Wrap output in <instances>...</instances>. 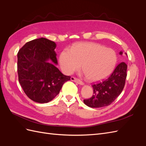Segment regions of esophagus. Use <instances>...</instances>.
Returning a JSON list of instances; mask_svg holds the SVG:
<instances>
[{"instance_id":"esophagus-1","label":"esophagus","mask_w":146,"mask_h":146,"mask_svg":"<svg viewBox=\"0 0 146 146\" xmlns=\"http://www.w3.org/2000/svg\"><path fill=\"white\" fill-rule=\"evenodd\" d=\"M71 80L76 82L78 84H79V85H84V83L81 80H80V79H78L77 78H76V77H71Z\"/></svg>"}]
</instances>
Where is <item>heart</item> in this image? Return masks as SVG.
<instances>
[{
	"mask_svg": "<svg viewBox=\"0 0 146 146\" xmlns=\"http://www.w3.org/2000/svg\"><path fill=\"white\" fill-rule=\"evenodd\" d=\"M116 52L95 42H80L71 50L65 48L60 55L61 69L71 74L82 68L86 78L91 82L102 80L110 76L117 63Z\"/></svg>",
	"mask_w": 146,
	"mask_h": 146,
	"instance_id": "obj_1",
	"label": "heart"
}]
</instances>
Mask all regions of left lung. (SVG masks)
Instances as JSON below:
<instances>
[{
	"mask_svg": "<svg viewBox=\"0 0 146 146\" xmlns=\"http://www.w3.org/2000/svg\"><path fill=\"white\" fill-rule=\"evenodd\" d=\"M119 54L122 55V52ZM127 69V64L121 62L107 79L92 85L93 95L90 99H84V104L91 108L104 107L112 104L124 88Z\"/></svg>",
	"mask_w": 146,
	"mask_h": 146,
	"instance_id": "8db88e82",
	"label": "left lung"
}]
</instances>
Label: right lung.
Returning <instances> with one entry per match:
<instances>
[{
  "mask_svg": "<svg viewBox=\"0 0 146 146\" xmlns=\"http://www.w3.org/2000/svg\"><path fill=\"white\" fill-rule=\"evenodd\" d=\"M56 44L41 38L27 42L17 53V74L23 89L29 98L44 104L59 94L70 76L57 68Z\"/></svg>",
  "mask_w": 146,
  "mask_h": 146,
  "instance_id": "obj_1",
  "label": "right lung"
}]
</instances>
